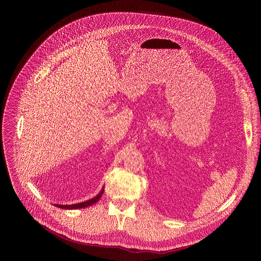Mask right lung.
I'll return each instance as SVG.
<instances>
[{"mask_svg":"<svg viewBox=\"0 0 261 261\" xmlns=\"http://www.w3.org/2000/svg\"><path fill=\"white\" fill-rule=\"evenodd\" d=\"M103 191H104V190L102 189L101 192H100L96 197H94V198H92V199H90V200H87V201H85V202H81V203H76V204H70V205H62V204H55V205L58 206V207H61V208H65V210H75V208L88 207V206L94 204L95 202H97V201L101 198V196H102V194H103Z\"/></svg>","mask_w":261,"mask_h":261,"instance_id":"1","label":"right lung"}]
</instances>
